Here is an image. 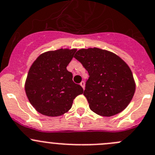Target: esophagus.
Wrapping results in <instances>:
<instances>
[{"label": "esophagus", "instance_id": "obj_1", "mask_svg": "<svg viewBox=\"0 0 155 155\" xmlns=\"http://www.w3.org/2000/svg\"><path fill=\"white\" fill-rule=\"evenodd\" d=\"M79 84H80V86H82V89H85V82H84V81H82V82H81Z\"/></svg>", "mask_w": 155, "mask_h": 155}]
</instances>
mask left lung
<instances>
[{
	"label": "left lung",
	"instance_id": "8db88e82",
	"mask_svg": "<svg viewBox=\"0 0 155 155\" xmlns=\"http://www.w3.org/2000/svg\"><path fill=\"white\" fill-rule=\"evenodd\" d=\"M74 57L89 73L83 95L91 110L105 117L125 110L135 92L128 64L115 53L97 47L80 49Z\"/></svg>",
	"mask_w": 155,
	"mask_h": 155
}]
</instances>
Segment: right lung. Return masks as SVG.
Masks as SVG:
<instances>
[{"label": "right lung", "instance_id": "1", "mask_svg": "<svg viewBox=\"0 0 155 155\" xmlns=\"http://www.w3.org/2000/svg\"><path fill=\"white\" fill-rule=\"evenodd\" d=\"M76 49H59L40 54L30 66L25 82L28 100L40 114L60 116L69 110L83 89L66 69Z\"/></svg>", "mask_w": 155, "mask_h": 155}]
</instances>
